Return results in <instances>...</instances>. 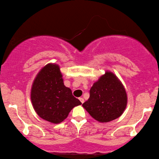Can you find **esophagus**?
Returning a JSON list of instances; mask_svg holds the SVG:
<instances>
[{
  "instance_id": "34e87169",
  "label": "esophagus",
  "mask_w": 159,
  "mask_h": 159,
  "mask_svg": "<svg viewBox=\"0 0 159 159\" xmlns=\"http://www.w3.org/2000/svg\"><path fill=\"white\" fill-rule=\"evenodd\" d=\"M79 100L80 101V102L83 104V102H84V99H83V98H79Z\"/></svg>"
}]
</instances>
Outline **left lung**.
<instances>
[{
    "label": "left lung",
    "mask_w": 159,
    "mask_h": 159,
    "mask_svg": "<svg viewBox=\"0 0 159 159\" xmlns=\"http://www.w3.org/2000/svg\"><path fill=\"white\" fill-rule=\"evenodd\" d=\"M127 100L121 82L111 72L107 71L90 88V98L83 107L96 120L107 123L122 115Z\"/></svg>",
    "instance_id": "obj_1"
}]
</instances>
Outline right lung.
I'll return each mask as SVG.
<instances>
[{
  "label": "right lung",
  "mask_w": 159,
  "mask_h": 159,
  "mask_svg": "<svg viewBox=\"0 0 159 159\" xmlns=\"http://www.w3.org/2000/svg\"><path fill=\"white\" fill-rule=\"evenodd\" d=\"M31 99L37 114L52 123L62 122L74 107L81 104L64 85L60 67L55 64H47L37 74Z\"/></svg>",
  "instance_id": "obj_1"
}]
</instances>
